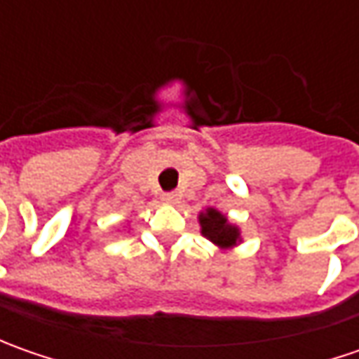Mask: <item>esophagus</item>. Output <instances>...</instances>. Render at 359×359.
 <instances>
[{
    "mask_svg": "<svg viewBox=\"0 0 359 359\" xmlns=\"http://www.w3.org/2000/svg\"><path fill=\"white\" fill-rule=\"evenodd\" d=\"M177 200H180L177 194H172V191L170 194H161V201L163 203H177Z\"/></svg>",
    "mask_w": 359,
    "mask_h": 359,
    "instance_id": "1",
    "label": "esophagus"
}]
</instances>
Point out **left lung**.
Segmentation results:
<instances>
[{"instance_id": "obj_1", "label": "left lung", "mask_w": 359, "mask_h": 359, "mask_svg": "<svg viewBox=\"0 0 359 359\" xmlns=\"http://www.w3.org/2000/svg\"><path fill=\"white\" fill-rule=\"evenodd\" d=\"M200 226L201 236L219 250H231L241 241L240 228L215 208H205V212H200Z\"/></svg>"}]
</instances>
